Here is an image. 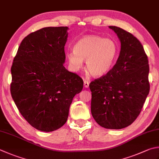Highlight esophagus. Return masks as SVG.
Listing matches in <instances>:
<instances>
[{
  "mask_svg": "<svg viewBox=\"0 0 159 159\" xmlns=\"http://www.w3.org/2000/svg\"><path fill=\"white\" fill-rule=\"evenodd\" d=\"M89 83L88 81H87V80H84V86H85V88H88L89 87Z\"/></svg>",
  "mask_w": 159,
  "mask_h": 159,
  "instance_id": "obj_1",
  "label": "esophagus"
}]
</instances>
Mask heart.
Listing matches in <instances>:
<instances>
[{"label":"heart","instance_id":"1","mask_svg":"<svg viewBox=\"0 0 159 159\" xmlns=\"http://www.w3.org/2000/svg\"><path fill=\"white\" fill-rule=\"evenodd\" d=\"M74 52L67 53V58L74 71L79 70L85 61V67L93 76L101 77L108 73L116 61L119 48L110 39L96 35L85 36L78 40Z\"/></svg>","mask_w":159,"mask_h":159}]
</instances>
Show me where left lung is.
<instances>
[{
	"instance_id": "obj_1",
	"label": "left lung",
	"mask_w": 159,
	"mask_h": 159,
	"mask_svg": "<svg viewBox=\"0 0 159 159\" xmlns=\"http://www.w3.org/2000/svg\"><path fill=\"white\" fill-rule=\"evenodd\" d=\"M117 34L120 52L107 74L90 83L91 112L106 129H120L138 117L150 92L148 59L143 47L132 34L109 26Z\"/></svg>"
}]
</instances>
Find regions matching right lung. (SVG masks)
Segmentation results:
<instances>
[{
  "instance_id": "1",
  "label": "right lung",
  "mask_w": 159,
  "mask_h": 159,
  "mask_svg": "<svg viewBox=\"0 0 159 159\" xmlns=\"http://www.w3.org/2000/svg\"><path fill=\"white\" fill-rule=\"evenodd\" d=\"M67 27L42 28L20 43L11 68V97L31 125L43 132L66 123L70 105L83 80L63 66Z\"/></svg>"
}]
</instances>
